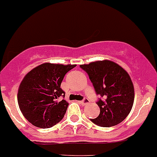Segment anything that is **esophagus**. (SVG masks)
Segmentation results:
<instances>
[{
    "label": "esophagus",
    "instance_id": "esophagus-1",
    "mask_svg": "<svg viewBox=\"0 0 157 157\" xmlns=\"http://www.w3.org/2000/svg\"><path fill=\"white\" fill-rule=\"evenodd\" d=\"M89 102H90V101H89V100L88 99V98H85V99H84L83 101H80V103L82 105V106H85V105L89 104Z\"/></svg>",
    "mask_w": 157,
    "mask_h": 157
}]
</instances>
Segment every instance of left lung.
Segmentation results:
<instances>
[{"label": "left lung", "instance_id": "obj_1", "mask_svg": "<svg viewBox=\"0 0 157 157\" xmlns=\"http://www.w3.org/2000/svg\"><path fill=\"white\" fill-rule=\"evenodd\" d=\"M89 75L99 99L100 114L91 119L95 124L109 127L118 124L131 111L134 102V86L127 72L110 60L80 65Z\"/></svg>", "mask_w": 157, "mask_h": 157}]
</instances>
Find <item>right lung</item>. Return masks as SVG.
I'll return each mask as SVG.
<instances>
[{
  "label": "right lung",
  "mask_w": 157,
  "mask_h": 157,
  "mask_svg": "<svg viewBox=\"0 0 157 157\" xmlns=\"http://www.w3.org/2000/svg\"><path fill=\"white\" fill-rule=\"evenodd\" d=\"M76 65L45 63L29 71L21 82L18 103L25 118L34 126L50 128L63 118L68 103L60 88L65 74Z\"/></svg>",
  "instance_id": "1"
}]
</instances>
